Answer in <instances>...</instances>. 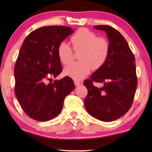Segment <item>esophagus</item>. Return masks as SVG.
<instances>
[{"label": "esophagus", "instance_id": "34e87169", "mask_svg": "<svg viewBox=\"0 0 152 152\" xmlns=\"http://www.w3.org/2000/svg\"><path fill=\"white\" fill-rule=\"evenodd\" d=\"M74 83H75V86H80V85L81 84V81H74Z\"/></svg>", "mask_w": 152, "mask_h": 152}]
</instances>
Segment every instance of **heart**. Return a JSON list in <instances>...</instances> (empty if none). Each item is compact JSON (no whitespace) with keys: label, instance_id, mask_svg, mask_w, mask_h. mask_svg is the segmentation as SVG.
I'll use <instances>...</instances> for the list:
<instances>
[{"label":"heart","instance_id":"heart-1","mask_svg":"<svg viewBox=\"0 0 152 152\" xmlns=\"http://www.w3.org/2000/svg\"><path fill=\"white\" fill-rule=\"evenodd\" d=\"M73 48L81 51L80 61L73 63L64 69V74L75 80H80L89 74L91 69L98 70L104 65L110 51L109 41L98 37L86 28H81L71 38ZM58 56L63 64H69L73 60V50L68 43L62 42L58 48Z\"/></svg>","mask_w":152,"mask_h":152}]
</instances>
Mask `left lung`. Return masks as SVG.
<instances>
[{"instance_id": "1", "label": "left lung", "mask_w": 152, "mask_h": 152, "mask_svg": "<svg viewBox=\"0 0 152 152\" xmlns=\"http://www.w3.org/2000/svg\"><path fill=\"white\" fill-rule=\"evenodd\" d=\"M94 27L105 31L110 51L104 65L83 82L88 89L83 102L92 116L103 121H112L123 116L133 103L137 85L135 58L126 39L117 30L107 25ZM94 82L104 86L98 88L93 86Z\"/></svg>"}]
</instances>
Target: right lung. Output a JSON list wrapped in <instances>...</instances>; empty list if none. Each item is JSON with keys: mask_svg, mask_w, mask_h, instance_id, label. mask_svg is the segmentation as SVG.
<instances>
[{"mask_svg": "<svg viewBox=\"0 0 152 152\" xmlns=\"http://www.w3.org/2000/svg\"><path fill=\"white\" fill-rule=\"evenodd\" d=\"M73 33L66 26H44L32 31L23 43L14 69L15 94L33 119L46 121L58 116L64 99L74 89L69 76L51 83V77L56 78L62 71L58 46Z\"/></svg>", "mask_w": 152, "mask_h": 152, "instance_id": "obj_1", "label": "right lung"}]
</instances>
